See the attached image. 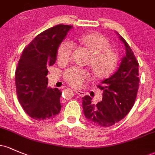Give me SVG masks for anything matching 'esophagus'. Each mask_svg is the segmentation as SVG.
<instances>
[{"mask_svg": "<svg viewBox=\"0 0 155 155\" xmlns=\"http://www.w3.org/2000/svg\"><path fill=\"white\" fill-rule=\"evenodd\" d=\"M74 92H75V93H76V94L79 95V96H81V97H84V96H85V93H84V92H82V91H74Z\"/></svg>", "mask_w": 155, "mask_h": 155, "instance_id": "34e87169", "label": "esophagus"}]
</instances>
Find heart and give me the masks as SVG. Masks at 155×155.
<instances>
[{
	"label": "heart",
	"instance_id": "obj_1",
	"mask_svg": "<svg viewBox=\"0 0 155 155\" xmlns=\"http://www.w3.org/2000/svg\"><path fill=\"white\" fill-rule=\"evenodd\" d=\"M76 39L79 44L91 54L87 64L90 66L93 77L98 80L110 77L118 68L119 56L114 49L110 48L108 39L99 33L86 34ZM74 51L73 42L64 40L57 48V61L61 64L68 63L72 58ZM63 77L69 85L79 88L89 79V74L84 69L71 68L64 71Z\"/></svg>",
	"mask_w": 155,
	"mask_h": 155
}]
</instances>
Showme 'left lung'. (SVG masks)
Returning a JSON list of instances; mask_svg holds the SVG:
<instances>
[{"label":"left lung","mask_w":155,"mask_h":155,"mask_svg":"<svg viewBox=\"0 0 155 155\" xmlns=\"http://www.w3.org/2000/svg\"><path fill=\"white\" fill-rule=\"evenodd\" d=\"M118 35L124 43L126 56L118 71L97 86L103 91L102 101L95 104L90 96L82 98L84 115L97 127H108L122 120L133 107L138 91V62L129 44Z\"/></svg>","instance_id":"obj_1"}]
</instances>
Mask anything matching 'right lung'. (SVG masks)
Instances as JSON below:
<instances>
[{"label":"right lung","mask_w":155,"mask_h":155,"mask_svg":"<svg viewBox=\"0 0 155 155\" xmlns=\"http://www.w3.org/2000/svg\"><path fill=\"white\" fill-rule=\"evenodd\" d=\"M72 25L59 24L39 34L23 49L15 71L18 101L37 120H50L61 110L58 88H48V67L55 63L57 48Z\"/></svg>","instance_id":"right-lung-1"}]
</instances>
